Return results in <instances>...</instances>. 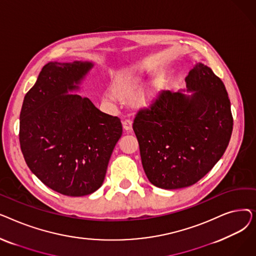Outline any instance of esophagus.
Listing matches in <instances>:
<instances>
[{
	"mask_svg": "<svg viewBox=\"0 0 256 256\" xmlns=\"http://www.w3.org/2000/svg\"><path fill=\"white\" fill-rule=\"evenodd\" d=\"M122 126H124V128L126 130H128V132L132 130V121L130 119H128V118L124 119L122 121Z\"/></svg>",
	"mask_w": 256,
	"mask_h": 256,
	"instance_id": "1",
	"label": "esophagus"
}]
</instances>
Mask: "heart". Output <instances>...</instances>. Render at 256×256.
Segmentation results:
<instances>
[{
	"instance_id": "b5f03b06",
	"label": "heart",
	"mask_w": 256,
	"mask_h": 256,
	"mask_svg": "<svg viewBox=\"0 0 256 256\" xmlns=\"http://www.w3.org/2000/svg\"><path fill=\"white\" fill-rule=\"evenodd\" d=\"M114 92L120 98L130 100L135 98L137 94L140 92L141 82L140 80L132 74H121L116 78L113 84ZM137 96V95H136ZM156 96V88L143 91L138 94L135 100L138 104H150L154 100Z\"/></svg>"
}]
</instances>
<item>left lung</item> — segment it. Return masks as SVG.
Wrapping results in <instances>:
<instances>
[{
    "label": "left lung",
    "mask_w": 256,
    "mask_h": 256,
    "mask_svg": "<svg viewBox=\"0 0 256 256\" xmlns=\"http://www.w3.org/2000/svg\"><path fill=\"white\" fill-rule=\"evenodd\" d=\"M186 82L195 91L191 96L160 91L132 124L147 178L167 190L202 178L225 152L232 132L230 100L221 78L197 63Z\"/></svg>",
    "instance_id": "8db88e82"
}]
</instances>
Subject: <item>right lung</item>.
I'll return each mask as SVG.
<instances>
[{
    "label": "right lung",
    "mask_w": 256,
    "mask_h": 256,
    "mask_svg": "<svg viewBox=\"0 0 256 256\" xmlns=\"http://www.w3.org/2000/svg\"><path fill=\"white\" fill-rule=\"evenodd\" d=\"M89 62H50L26 92L20 116V144L26 165L52 190L85 196L104 182L122 135L118 117L98 110L76 89Z\"/></svg>",
    "instance_id": "right-lung-1"
}]
</instances>
